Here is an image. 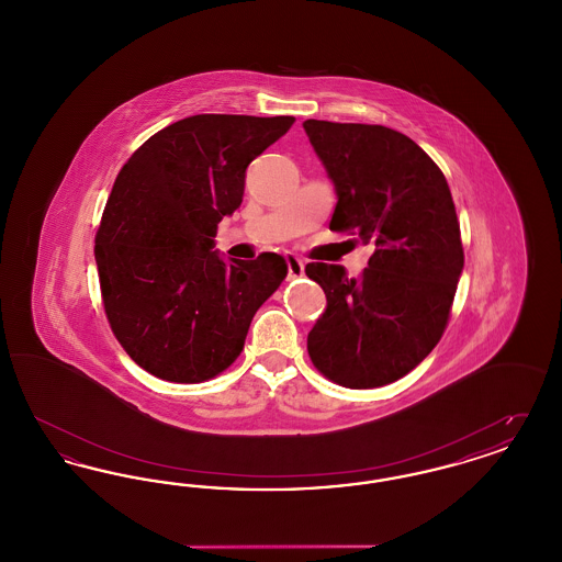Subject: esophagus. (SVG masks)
Listing matches in <instances>:
<instances>
[{
  "label": "esophagus",
  "instance_id": "1",
  "mask_svg": "<svg viewBox=\"0 0 562 562\" xmlns=\"http://www.w3.org/2000/svg\"><path fill=\"white\" fill-rule=\"evenodd\" d=\"M286 263H289V278H301V276H303V271H305L303 259H299V257H294V255H289V257H286Z\"/></svg>",
  "mask_w": 562,
  "mask_h": 562
}]
</instances>
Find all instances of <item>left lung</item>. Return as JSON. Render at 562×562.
I'll return each instance as SVG.
<instances>
[{
  "label": "left lung",
  "mask_w": 562,
  "mask_h": 562,
  "mask_svg": "<svg viewBox=\"0 0 562 562\" xmlns=\"http://www.w3.org/2000/svg\"><path fill=\"white\" fill-rule=\"evenodd\" d=\"M337 189L330 229L373 244L362 276L307 263L326 312L307 351L326 379L349 390L411 373L440 341L463 269L453 195L442 170L406 134L376 124L305 120Z\"/></svg>",
  "instance_id": "1"
}]
</instances>
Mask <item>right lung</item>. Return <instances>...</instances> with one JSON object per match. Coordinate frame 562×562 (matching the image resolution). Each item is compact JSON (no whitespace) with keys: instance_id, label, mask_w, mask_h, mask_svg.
I'll return each mask as SVG.
<instances>
[{"instance_id":"add662e5","label":"right lung","mask_w":562,"mask_h":562,"mask_svg":"<svg viewBox=\"0 0 562 562\" xmlns=\"http://www.w3.org/2000/svg\"><path fill=\"white\" fill-rule=\"evenodd\" d=\"M293 122L191 115L147 138L122 166L94 257L109 326L147 373L202 383L227 371L252 316L286 278L284 257L225 263L213 238L241 204L248 164Z\"/></svg>"}]
</instances>
